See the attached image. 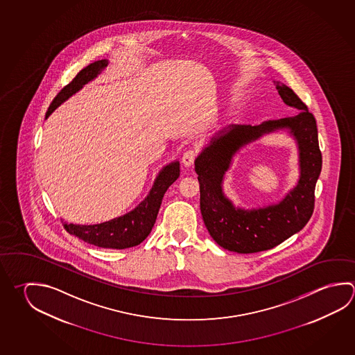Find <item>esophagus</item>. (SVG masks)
I'll use <instances>...</instances> for the list:
<instances>
[{
    "instance_id": "34e87169",
    "label": "esophagus",
    "mask_w": 355,
    "mask_h": 355,
    "mask_svg": "<svg viewBox=\"0 0 355 355\" xmlns=\"http://www.w3.org/2000/svg\"><path fill=\"white\" fill-rule=\"evenodd\" d=\"M197 157V152L196 150H187L186 153L182 157V163L184 167H191L194 163V159Z\"/></svg>"
}]
</instances>
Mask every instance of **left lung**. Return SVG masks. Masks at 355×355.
<instances>
[{
  "label": "left lung",
  "instance_id": "8db88e82",
  "mask_svg": "<svg viewBox=\"0 0 355 355\" xmlns=\"http://www.w3.org/2000/svg\"><path fill=\"white\" fill-rule=\"evenodd\" d=\"M273 82L286 106L299 112L258 125H227L211 136L194 162L200 191V213L207 230L222 248L243 254L274 248L304 228L313 214L314 191L322 171L314 116L292 88ZM277 131L291 134L299 147L297 184L277 204L257 209L236 207L225 196L223 188L232 158L245 145Z\"/></svg>",
  "mask_w": 355,
  "mask_h": 355
}]
</instances>
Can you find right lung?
<instances>
[{"label":"right lung","instance_id":"1","mask_svg":"<svg viewBox=\"0 0 355 355\" xmlns=\"http://www.w3.org/2000/svg\"><path fill=\"white\" fill-rule=\"evenodd\" d=\"M108 66V60H100L81 69L72 82L63 87L55 100L52 101L46 119L61 106L64 101L77 94L88 82L94 81ZM180 177V161H173L164 166L157 175L153 186L147 197L139 205L121 217L113 218L108 222L91 225L64 223L69 234L77 236L83 242L94 244L101 248L125 249L136 247L148 236L156 223L157 214L161 208L163 196L169 186Z\"/></svg>","mask_w":355,"mask_h":355}]
</instances>
